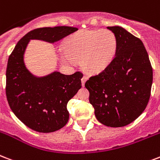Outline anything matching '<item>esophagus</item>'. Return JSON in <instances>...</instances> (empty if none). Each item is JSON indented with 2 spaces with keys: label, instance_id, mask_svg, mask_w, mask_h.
Returning <instances> with one entry per match:
<instances>
[{
  "label": "esophagus",
  "instance_id": "esophagus-1",
  "mask_svg": "<svg viewBox=\"0 0 160 160\" xmlns=\"http://www.w3.org/2000/svg\"><path fill=\"white\" fill-rule=\"evenodd\" d=\"M86 80H87V77H86L85 75H84V76L82 77V79H81V83H82L83 86L85 85V81H86Z\"/></svg>",
  "mask_w": 160,
  "mask_h": 160
}]
</instances>
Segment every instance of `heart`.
I'll use <instances>...</instances> for the list:
<instances>
[{
	"label": "heart",
	"mask_w": 160,
	"mask_h": 160,
	"mask_svg": "<svg viewBox=\"0 0 160 160\" xmlns=\"http://www.w3.org/2000/svg\"><path fill=\"white\" fill-rule=\"evenodd\" d=\"M118 38L110 30H82L72 34L64 42V52L59 54L64 63L80 60L88 74H98L112 62L118 51Z\"/></svg>",
	"instance_id": "heart-1"
}]
</instances>
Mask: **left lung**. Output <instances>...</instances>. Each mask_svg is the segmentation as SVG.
<instances>
[{
	"label": "left lung",
	"mask_w": 160,
	"mask_h": 160,
	"mask_svg": "<svg viewBox=\"0 0 160 160\" xmlns=\"http://www.w3.org/2000/svg\"><path fill=\"white\" fill-rule=\"evenodd\" d=\"M118 38L117 54L109 66L85 84L97 120L124 127L144 111L149 101L153 69L141 40L118 26L107 27Z\"/></svg>",
	"instance_id": "1"
}]
</instances>
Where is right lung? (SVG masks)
Listing matches in <instances>:
<instances>
[{
  "mask_svg": "<svg viewBox=\"0 0 160 160\" xmlns=\"http://www.w3.org/2000/svg\"><path fill=\"white\" fill-rule=\"evenodd\" d=\"M78 30L72 27L34 29L22 38L7 62L6 94L11 109L29 128L52 132L69 120L67 103L81 88L82 73L70 75L54 71L43 77L30 73L24 64V53L31 39L57 42Z\"/></svg>",
  "mask_w": 160,
  "mask_h": 160,
  "instance_id": "1",
  "label": "right lung"
}]
</instances>
